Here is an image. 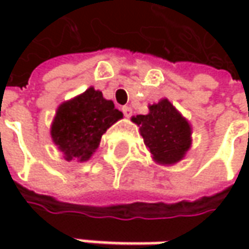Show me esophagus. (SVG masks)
Masks as SVG:
<instances>
[{
    "label": "esophagus",
    "instance_id": "34e87169",
    "mask_svg": "<svg viewBox=\"0 0 249 249\" xmlns=\"http://www.w3.org/2000/svg\"><path fill=\"white\" fill-rule=\"evenodd\" d=\"M122 112H123V115H124L126 118H130V116L133 115V109H131L130 107H123V108H122Z\"/></svg>",
    "mask_w": 249,
    "mask_h": 249
}]
</instances>
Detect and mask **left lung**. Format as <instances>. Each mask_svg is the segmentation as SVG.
Here are the masks:
<instances>
[{"label": "left lung", "mask_w": 249, "mask_h": 249, "mask_svg": "<svg viewBox=\"0 0 249 249\" xmlns=\"http://www.w3.org/2000/svg\"><path fill=\"white\" fill-rule=\"evenodd\" d=\"M148 108L147 115L133 116L131 122L140 127L152 159L159 165H175L191 148V124L167 98Z\"/></svg>", "instance_id": "8db88e82"}]
</instances>
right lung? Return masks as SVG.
Instances as JSON below:
<instances>
[{
  "label": "right lung",
  "mask_w": 249,
  "mask_h": 249,
  "mask_svg": "<svg viewBox=\"0 0 249 249\" xmlns=\"http://www.w3.org/2000/svg\"><path fill=\"white\" fill-rule=\"evenodd\" d=\"M122 118L113 101L105 100L100 90L90 87L58 107L51 139L65 160L84 162L100 147L102 134Z\"/></svg>",
  "instance_id": "1"
}]
</instances>
